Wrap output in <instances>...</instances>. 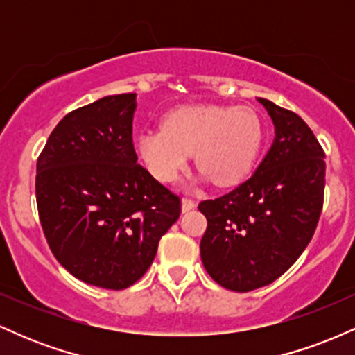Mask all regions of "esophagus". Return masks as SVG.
<instances>
[{"instance_id": "1", "label": "esophagus", "mask_w": 355, "mask_h": 355, "mask_svg": "<svg viewBox=\"0 0 355 355\" xmlns=\"http://www.w3.org/2000/svg\"><path fill=\"white\" fill-rule=\"evenodd\" d=\"M195 207H197V203L191 200V198H183V200H182V210H183V211L193 210Z\"/></svg>"}]
</instances>
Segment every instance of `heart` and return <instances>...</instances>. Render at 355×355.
Wrapping results in <instances>:
<instances>
[{"label": "heart", "mask_w": 355, "mask_h": 355, "mask_svg": "<svg viewBox=\"0 0 355 355\" xmlns=\"http://www.w3.org/2000/svg\"><path fill=\"white\" fill-rule=\"evenodd\" d=\"M262 145L259 118L245 108L182 107L164 118V126L138 137V152L155 178L172 183L195 164L217 185L245 177Z\"/></svg>", "instance_id": "heart-1"}]
</instances>
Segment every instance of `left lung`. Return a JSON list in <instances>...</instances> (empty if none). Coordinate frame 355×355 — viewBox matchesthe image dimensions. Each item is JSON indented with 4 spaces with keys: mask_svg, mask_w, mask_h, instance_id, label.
Segmentation results:
<instances>
[{
    "mask_svg": "<svg viewBox=\"0 0 355 355\" xmlns=\"http://www.w3.org/2000/svg\"><path fill=\"white\" fill-rule=\"evenodd\" d=\"M257 100L274 121V144L248 180L198 205L209 222L203 267L234 292L272 284L294 266L324 205L325 153L312 130L291 110Z\"/></svg>",
    "mask_w": 355,
    "mask_h": 355,
    "instance_id": "obj_1",
    "label": "left lung"
}]
</instances>
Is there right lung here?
I'll return each mask as SVG.
<instances>
[{
  "label": "right lung",
  "instance_id": "add662e5",
  "mask_svg": "<svg viewBox=\"0 0 355 355\" xmlns=\"http://www.w3.org/2000/svg\"><path fill=\"white\" fill-rule=\"evenodd\" d=\"M135 93L68 113L36 162V205L56 260L85 284L121 291L141 279L180 197L138 165Z\"/></svg>",
  "mask_w": 355,
  "mask_h": 355
}]
</instances>
